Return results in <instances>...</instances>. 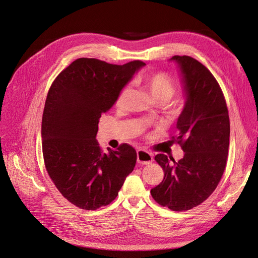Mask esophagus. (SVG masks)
I'll return each mask as SVG.
<instances>
[{
  "mask_svg": "<svg viewBox=\"0 0 258 258\" xmlns=\"http://www.w3.org/2000/svg\"><path fill=\"white\" fill-rule=\"evenodd\" d=\"M138 155V163L140 165H150L153 161V155L151 153H148L147 151L144 150H139L137 152Z\"/></svg>",
  "mask_w": 258,
  "mask_h": 258,
  "instance_id": "1",
  "label": "esophagus"
}]
</instances>
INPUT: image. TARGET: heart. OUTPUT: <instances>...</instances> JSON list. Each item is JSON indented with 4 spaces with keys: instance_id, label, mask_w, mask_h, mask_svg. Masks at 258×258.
Segmentation results:
<instances>
[{
    "instance_id": "obj_1",
    "label": "heart",
    "mask_w": 258,
    "mask_h": 258,
    "mask_svg": "<svg viewBox=\"0 0 258 258\" xmlns=\"http://www.w3.org/2000/svg\"><path fill=\"white\" fill-rule=\"evenodd\" d=\"M138 84L142 88L150 92L153 100L157 103H166L172 98L177 91L176 83L171 77L163 72H154L150 74H144L138 79ZM130 90L128 88H123L118 95L116 101V105L120 107L126 102L129 96ZM178 102H173L171 104V108L177 107Z\"/></svg>"
}]
</instances>
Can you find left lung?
Wrapping results in <instances>:
<instances>
[{"label": "left lung", "instance_id": "left-lung-1", "mask_svg": "<svg viewBox=\"0 0 258 258\" xmlns=\"http://www.w3.org/2000/svg\"><path fill=\"white\" fill-rule=\"evenodd\" d=\"M172 60L181 69L187 100L171 142L185 154L178 161L170 158L173 162L163 154L155 156L165 177L151 194L162 207L187 211L207 200L221 181L227 163L230 122L224 93L213 74L189 56Z\"/></svg>", "mask_w": 258, "mask_h": 258}]
</instances>
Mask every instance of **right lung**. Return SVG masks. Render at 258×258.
Listing matches in <instances>:
<instances>
[{
    "label": "right lung",
    "mask_w": 258,
    "mask_h": 258,
    "mask_svg": "<svg viewBox=\"0 0 258 258\" xmlns=\"http://www.w3.org/2000/svg\"><path fill=\"white\" fill-rule=\"evenodd\" d=\"M143 66L140 60L117 66L80 58L50 86L42 118L44 163L57 189L76 207L97 210L110 205L134 171V147L123 143L105 154L96 136L101 115Z\"/></svg>",
    "instance_id": "obj_1"
}]
</instances>
